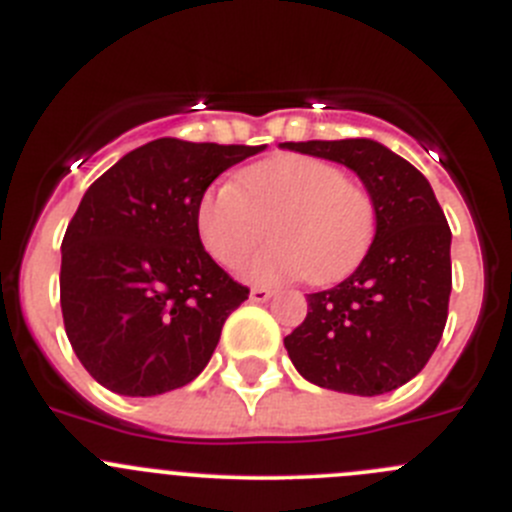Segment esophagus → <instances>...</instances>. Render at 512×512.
Instances as JSON below:
<instances>
[{"instance_id": "34e87169", "label": "esophagus", "mask_w": 512, "mask_h": 512, "mask_svg": "<svg viewBox=\"0 0 512 512\" xmlns=\"http://www.w3.org/2000/svg\"><path fill=\"white\" fill-rule=\"evenodd\" d=\"M272 297V290H267V287H252L250 290V300L252 302H267Z\"/></svg>"}]
</instances>
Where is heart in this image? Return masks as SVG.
<instances>
[{
	"instance_id": "heart-1",
	"label": "heart",
	"mask_w": 512,
	"mask_h": 512,
	"mask_svg": "<svg viewBox=\"0 0 512 512\" xmlns=\"http://www.w3.org/2000/svg\"><path fill=\"white\" fill-rule=\"evenodd\" d=\"M197 235L220 265H245L252 282L302 275L312 285L345 277L370 247L377 207L370 190L332 162L310 155H272L217 185L197 205Z\"/></svg>"
}]
</instances>
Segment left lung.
Returning a JSON list of instances; mask_svg holds the SVG:
<instances>
[{"mask_svg":"<svg viewBox=\"0 0 512 512\" xmlns=\"http://www.w3.org/2000/svg\"><path fill=\"white\" fill-rule=\"evenodd\" d=\"M360 175L377 207L375 240L332 290L307 295V317L285 337L305 380L335 393H390L413 380L448 320L450 227L423 172L372 140L285 142Z\"/></svg>","mask_w":512,"mask_h":512,"instance_id":"8db88e82","label":"left lung"}]
</instances>
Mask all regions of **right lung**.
Returning <instances> with one entry per match:
<instances>
[{
  "instance_id": "add662e5",
  "label": "right lung",
  "mask_w": 512,
  "mask_h": 512,
  "mask_svg": "<svg viewBox=\"0 0 512 512\" xmlns=\"http://www.w3.org/2000/svg\"><path fill=\"white\" fill-rule=\"evenodd\" d=\"M262 147L147 142L92 182L62 240L59 302L84 370L152 398L195 380L225 320L250 295L202 247L197 205Z\"/></svg>"
}]
</instances>
